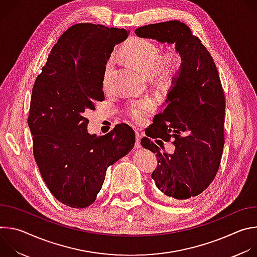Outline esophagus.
Segmentation results:
<instances>
[{
    "label": "esophagus",
    "mask_w": 257,
    "mask_h": 257,
    "mask_svg": "<svg viewBox=\"0 0 257 257\" xmlns=\"http://www.w3.org/2000/svg\"><path fill=\"white\" fill-rule=\"evenodd\" d=\"M135 138H136V142H135V148L138 150L141 148V143H140V140H141V135L138 131L135 132Z\"/></svg>",
    "instance_id": "esophagus-1"
}]
</instances>
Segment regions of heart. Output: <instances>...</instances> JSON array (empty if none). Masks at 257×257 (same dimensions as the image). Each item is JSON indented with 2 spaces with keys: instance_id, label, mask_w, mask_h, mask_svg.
I'll return each mask as SVG.
<instances>
[{
  "instance_id": "heart-1",
  "label": "heart",
  "mask_w": 257,
  "mask_h": 257,
  "mask_svg": "<svg viewBox=\"0 0 257 257\" xmlns=\"http://www.w3.org/2000/svg\"><path fill=\"white\" fill-rule=\"evenodd\" d=\"M162 49L155 42L144 39L134 38L125 46L121 58L129 62L144 75L161 87H171L179 79L184 58L177 49H170L161 53ZM113 70V63L109 62L105 67L104 77H108ZM157 101L152 97L133 101L127 108L128 116L137 123L144 122L155 111Z\"/></svg>"
}]
</instances>
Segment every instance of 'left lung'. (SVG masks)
<instances>
[{
    "instance_id": "8db88e82",
    "label": "left lung",
    "mask_w": 257,
    "mask_h": 257,
    "mask_svg": "<svg viewBox=\"0 0 257 257\" xmlns=\"http://www.w3.org/2000/svg\"><path fill=\"white\" fill-rule=\"evenodd\" d=\"M135 33L175 44L184 58L166 108L155 116L145 131L148 137L141 139L144 149L157 154L158 167L152 174L156 186L163 196L179 203L202 193L216 175L225 144L224 90L211 55L185 23L171 20L144 25ZM151 138L161 142L173 139L175 152L166 153L162 144L157 146Z\"/></svg>"
}]
</instances>
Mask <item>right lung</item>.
Wrapping results in <instances>:
<instances>
[{
	"mask_svg": "<svg viewBox=\"0 0 257 257\" xmlns=\"http://www.w3.org/2000/svg\"><path fill=\"white\" fill-rule=\"evenodd\" d=\"M128 34L129 30L99 24L71 26L34 82L27 120L33 156L51 193L67 206L92 204L106 169L134 148L130 126L119 124L105 135H91L84 117L104 99L106 62Z\"/></svg>",
	"mask_w": 257,
	"mask_h": 257,
	"instance_id": "right-lung-1",
	"label": "right lung"
}]
</instances>
